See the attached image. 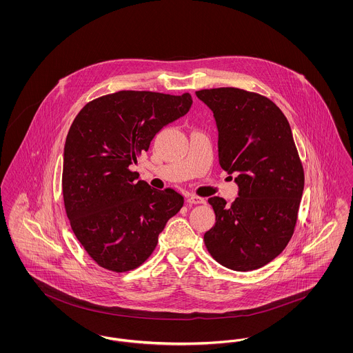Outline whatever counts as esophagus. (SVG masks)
Returning <instances> with one entry per match:
<instances>
[{"label": "esophagus", "mask_w": 353, "mask_h": 353, "mask_svg": "<svg viewBox=\"0 0 353 353\" xmlns=\"http://www.w3.org/2000/svg\"><path fill=\"white\" fill-rule=\"evenodd\" d=\"M205 200L203 197H199V196H190L187 199V203L188 204H203Z\"/></svg>", "instance_id": "34e87169"}]
</instances>
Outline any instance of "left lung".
I'll list each match as a JSON object with an SVG mask.
<instances>
[{"mask_svg": "<svg viewBox=\"0 0 353 353\" xmlns=\"http://www.w3.org/2000/svg\"><path fill=\"white\" fill-rule=\"evenodd\" d=\"M212 110L219 163L236 173L238 197L208 199L216 223L204 234L212 258L250 272L272 262L293 236L303 192V168L290 125L269 98L234 87L196 91Z\"/></svg>", "mask_w": 353, "mask_h": 353, "instance_id": "left-lung-1", "label": "left lung"}]
</instances>
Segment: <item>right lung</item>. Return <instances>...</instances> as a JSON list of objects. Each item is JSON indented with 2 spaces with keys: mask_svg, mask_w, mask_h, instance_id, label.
Instances as JSON below:
<instances>
[{
  "mask_svg": "<svg viewBox=\"0 0 353 353\" xmlns=\"http://www.w3.org/2000/svg\"><path fill=\"white\" fill-rule=\"evenodd\" d=\"M190 106L188 92L118 91L88 102L74 119L64 145V207L75 236L101 268L141 266L184 205L176 190L138 180L130 165Z\"/></svg>",
  "mask_w": 353,
  "mask_h": 353,
  "instance_id": "right-lung-1",
  "label": "right lung"
}]
</instances>
